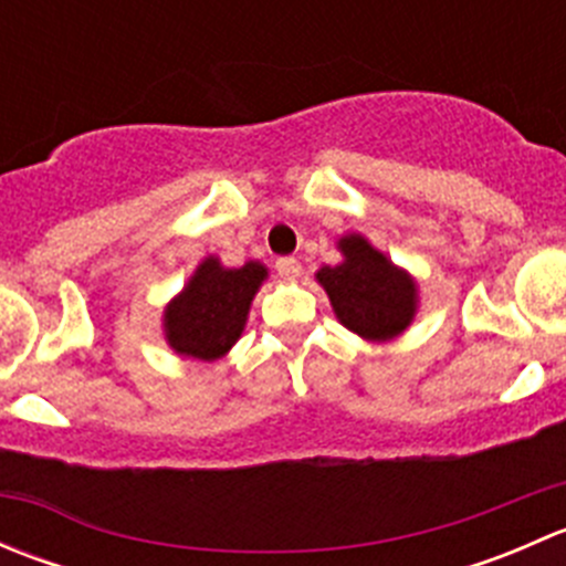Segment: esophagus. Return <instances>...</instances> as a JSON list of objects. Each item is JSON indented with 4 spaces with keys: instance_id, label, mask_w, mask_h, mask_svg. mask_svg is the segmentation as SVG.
<instances>
[{
    "instance_id": "1",
    "label": "esophagus",
    "mask_w": 566,
    "mask_h": 566,
    "mask_svg": "<svg viewBox=\"0 0 566 566\" xmlns=\"http://www.w3.org/2000/svg\"><path fill=\"white\" fill-rule=\"evenodd\" d=\"M279 276L284 279H298L301 276V262L295 256H279L276 260Z\"/></svg>"
}]
</instances>
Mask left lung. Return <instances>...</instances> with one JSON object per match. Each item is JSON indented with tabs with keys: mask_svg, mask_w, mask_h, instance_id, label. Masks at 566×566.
Wrapping results in <instances>:
<instances>
[{
	"mask_svg": "<svg viewBox=\"0 0 566 566\" xmlns=\"http://www.w3.org/2000/svg\"><path fill=\"white\" fill-rule=\"evenodd\" d=\"M345 260L315 273L345 328L369 342H389L416 315V282L364 235L339 238Z\"/></svg>",
	"mask_w": 566,
	"mask_h": 566,
	"instance_id": "8db88e82",
	"label": "left lung"
}]
</instances>
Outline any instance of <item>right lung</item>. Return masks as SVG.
I'll return each mask as SVG.
<instances>
[{
  "instance_id": "obj_1",
  "label": "right lung",
  "mask_w": 566,
  "mask_h": 566,
  "mask_svg": "<svg viewBox=\"0 0 566 566\" xmlns=\"http://www.w3.org/2000/svg\"><path fill=\"white\" fill-rule=\"evenodd\" d=\"M268 279L262 262L224 268L219 256H205L193 276L164 310V331L177 356L219 361L241 339L249 306Z\"/></svg>"
}]
</instances>
